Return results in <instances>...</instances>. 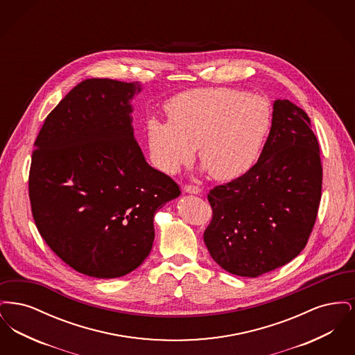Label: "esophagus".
<instances>
[{
    "mask_svg": "<svg viewBox=\"0 0 355 355\" xmlns=\"http://www.w3.org/2000/svg\"><path fill=\"white\" fill-rule=\"evenodd\" d=\"M184 191L189 193V194H201V189L198 186L186 185L184 187Z\"/></svg>",
    "mask_w": 355,
    "mask_h": 355,
    "instance_id": "obj_1",
    "label": "esophagus"
}]
</instances>
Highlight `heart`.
Listing matches in <instances>:
<instances>
[{"label":"heart","mask_w":355,"mask_h":355,"mask_svg":"<svg viewBox=\"0 0 355 355\" xmlns=\"http://www.w3.org/2000/svg\"><path fill=\"white\" fill-rule=\"evenodd\" d=\"M168 121L150 117L146 139L157 169L174 174L198 148L203 170L218 181L241 177L253 166L271 125L270 106L232 87H202L166 103Z\"/></svg>","instance_id":"b5f03b06"}]
</instances>
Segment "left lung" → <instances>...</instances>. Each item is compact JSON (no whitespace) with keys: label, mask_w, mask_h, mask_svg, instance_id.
<instances>
[{"label":"left lung","mask_w":355,"mask_h":355,"mask_svg":"<svg viewBox=\"0 0 355 355\" xmlns=\"http://www.w3.org/2000/svg\"><path fill=\"white\" fill-rule=\"evenodd\" d=\"M320 145L309 116L288 100L272 103L271 128L252 169L216 186L213 218L203 233L223 270L255 278L304 250L321 201Z\"/></svg>","instance_id":"obj_1"}]
</instances>
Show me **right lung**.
Listing matches in <instances>:
<instances>
[{"label":"right lung","instance_id":"add662e5","mask_svg":"<svg viewBox=\"0 0 355 355\" xmlns=\"http://www.w3.org/2000/svg\"><path fill=\"white\" fill-rule=\"evenodd\" d=\"M139 83L87 78L46 117L34 142L29 197L41 236L94 278L135 270L154 241V214L181 194L152 168L133 129Z\"/></svg>","mask_w":355,"mask_h":355}]
</instances>
